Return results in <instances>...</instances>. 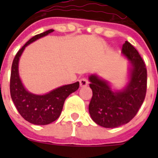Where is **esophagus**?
Instances as JSON below:
<instances>
[{"instance_id":"34e87169","label":"esophagus","mask_w":158,"mask_h":158,"mask_svg":"<svg viewBox=\"0 0 158 158\" xmlns=\"http://www.w3.org/2000/svg\"><path fill=\"white\" fill-rule=\"evenodd\" d=\"M80 86L81 87H86V86L89 85V81H88V80L86 79V78L83 77L81 78V79H80Z\"/></svg>"}]
</instances>
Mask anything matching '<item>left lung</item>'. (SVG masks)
<instances>
[{
    "label": "left lung",
    "instance_id": "8db88e82",
    "mask_svg": "<svg viewBox=\"0 0 158 158\" xmlns=\"http://www.w3.org/2000/svg\"><path fill=\"white\" fill-rule=\"evenodd\" d=\"M122 53L132 65L130 81L121 91H112L108 82L93 74L89 77L93 96L89 106L93 120L106 128L127 123L136 115L144 101L147 87L146 64L136 49L126 41Z\"/></svg>",
    "mask_w": 158,
    "mask_h": 158
}]
</instances>
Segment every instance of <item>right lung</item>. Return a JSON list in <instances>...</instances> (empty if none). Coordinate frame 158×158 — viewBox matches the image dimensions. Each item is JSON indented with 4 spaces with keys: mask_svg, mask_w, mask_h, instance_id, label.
<instances>
[{
    "mask_svg": "<svg viewBox=\"0 0 158 158\" xmlns=\"http://www.w3.org/2000/svg\"><path fill=\"white\" fill-rule=\"evenodd\" d=\"M54 31L53 29L36 35L19 49L14 58L10 77V94L16 109L25 120L35 125H47L61 115L65 99L79 88V82L66 85L45 95H35L23 87L18 71L19 60L25 47L32 42Z\"/></svg>",
    "mask_w": 158,
    "mask_h": 158,
    "instance_id": "obj_1",
    "label": "right lung"
}]
</instances>
